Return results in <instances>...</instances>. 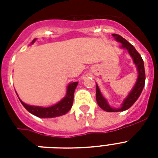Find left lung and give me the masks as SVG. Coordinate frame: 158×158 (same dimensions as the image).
<instances>
[{
    "label": "left lung",
    "mask_w": 158,
    "mask_h": 158,
    "mask_svg": "<svg viewBox=\"0 0 158 158\" xmlns=\"http://www.w3.org/2000/svg\"><path fill=\"white\" fill-rule=\"evenodd\" d=\"M112 36L115 38V39L117 41L118 43H121L120 48L123 49L128 51V52L130 56L132 57L134 64L136 65V69L138 71V78L137 80L135 82V84L131 89V91L129 93L128 96L124 99L122 104L120 106V107L115 108L110 106L108 103L107 100L102 96L100 89H99L98 84H97V90H96V99L97 102L98 106L102 109V110L108 111V112H117V111H123V110H128L129 108L131 107L133 104L137 101V99L139 98L140 94L142 93L143 87L145 84V70H144V64H143V60L142 57L138 52L135 47L131 45L129 42L125 40V38H123L121 36L118 34H112Z\"/></svg>",
    "instance_id": "8db88e82"
}]
</instances>
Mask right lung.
<instances>
[{"mask_svg": "<svg viewBox=\"0 0 158 158\" xmlns=\"http://www.w3.org/2000/svg\"><path fill=\"white\" fill-rule=\"evenodd\" d=\"M37 39H33L32 41V44L35 43ZM78 85V82H73L68 84L66 90V95L64 98H62L59 102L55 104L53 106H48V107H43L40 106H31L24 103L23 102L21 101L20 98L19 101L22 103V105L25 107V109L31 114L38 116L40 118H53L60 116V115H65L72 107L73 102H74V90L76 89ZM19 98V97H18Z\"/></svg>", "mask_w": 158, "mask_h": 158, "instance_id": "add662e5", "label": "right lung"}]
</instances>
